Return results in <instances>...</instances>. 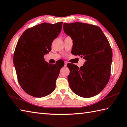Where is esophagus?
Masks as SVG:
<instances>
[{
    "mask_svg": "<svg viewBox=\"0 0 127 127\" xmlns=\"http://www.w3.org/2000/svg\"><path fill=\"white\" fill-rule=\"evenodd\" d=\"M67 62H64V65L66 66L67 65Z\"/></svg>",
    "mask_w": 127,
    "mask_h": 127,
    "instance_id": "34e87169",
    "label": "esophagus"
}]
</instances>
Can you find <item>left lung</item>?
<instances>
[{
	"instance_id": "left-lung-1",
	"label": "left lung",
	"mask_w": 127,
	"mask_h": 127,
	"mask_svg": "<svg viewBox=\"0 0 127 127\" xmlns=\"http://www.w3.org/2000/svg\"><path fill=\"white\" fill-rule=\"evenodd\" d=\"M63 29L73 40L72 54L85 60L80 68L67 64L71 89L85 98L95 96L104 89L110 77L113 52L110 44L98 26L76 22L64 23Z\"/></svg>"
}]
</instances>
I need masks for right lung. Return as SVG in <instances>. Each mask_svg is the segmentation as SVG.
<instances>
[{"mask_svg":"<svg viewBox=\"0 0 127 127\" xmlns=\"http://www.w3.org/2000/svg\"><path fill=\"white\" fill-rule=\"evenodd\" d=\"M63 22L42 23L28 29L14 50L13 63L18 80L25 93L35 97L49 95L64 63L50 64L44 56L51 50L52 43L60 33Z\"/></svg>","mask_w":127,"mask_h":127,"instance_id":"1","label":"right lung"}]
</instances>
